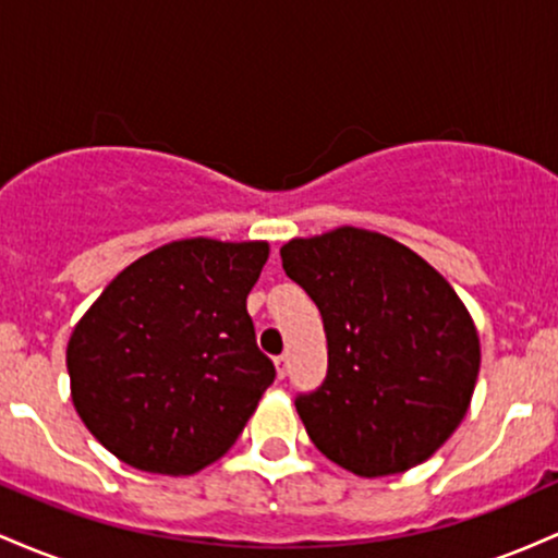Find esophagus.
Instances as JSON below:
<instances>
[{
    "label": "esophagus",
    "instance_id": "esophagus-1",
    "mask_svg": "<svg viewBox=\"0 0 558 558\" xmlns=\"http://www.w3.org/2000/svg\"><path fill=\"white\" fill-rule=\"evenodd\" d=\"M275 369H278V377L283 380V377L288 375V356L286 354L275 356Z\"/></svg>",
    "mask_w": 558,
    "mask_h": 558
}]
</instances>
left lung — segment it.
Listing matches in <instances>:
<instances>
[{"mask_svg": "<svg viewBox=\"0 0 558 558\" xmlns=\"http://www.w3.org/2000/svg\"><path fill=\"white\" fill-rule=\"evenodd\" d=\"M280 259L328 336L323 386L296 396L312 444L360 477L430 459L464 420L480 373L457 291L412 248L362 228L293 239Z\"/></svg>", "mask_w": 558, "mask_h": 558, "instance_id": "obj_1", "label": "left lung"}]
</instances>
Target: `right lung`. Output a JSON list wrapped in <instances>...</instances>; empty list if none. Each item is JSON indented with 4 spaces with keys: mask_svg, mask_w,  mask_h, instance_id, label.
Returning a JSON list of instances; mask_svg holds the SVG:
<instances>
[{
    "mask_svg": "<svg viewBox=\"0 0 558 558\" xmlns=\"http://www.w3.org/2000/svg\"><path fill=\"white\" fill-rule=\"evenodd\" d=\"M267 254L265 241H172L128 265L75 325V412L120 462L191 475L235 444L275 380L246 312Z\"/></svg>",
    "mask_w": 558,
    "mask_h": 558,
    "instance_id": "1",
    "label": "right lung"
}]
</instances>
